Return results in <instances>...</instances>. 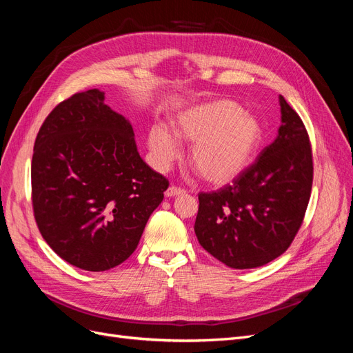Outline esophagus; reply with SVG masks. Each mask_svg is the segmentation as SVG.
Listing matches in <instances>:
<instances>
[{"label":"esophagus","mask_w":353,"mask_h":353,"mask_svg":"<svg viewBox=\"0 0 353 353\" xmlns=\"http://www.w3.org/2000/svg\"><path fill=\"white\" fill-rule=\"evenodd\" d=\"M184 193H185V191L183 188H178V187L172 185V187H169L165 191V196L166 197H176V196H181V194H184Z\"/></svg>","instance_id":"esophagus-1"}]
</instances>
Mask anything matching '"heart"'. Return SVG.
I'll use <instances>...</instances> for the list:
<instances>
[{
	"label": "heart",
	"instance_id": "b5f03b06",
	"mask_svg": "<svg viewBox=\"0 0 353 353\" xmlns=\"http://www.w3.org/2000/svg\"><path fill=\"white\" fill-rule=\"evenodd\" d=\"M172 130L179 140L193 143L191 168L205 183L215 187L236 181L249 168L262 141L259 121L227 99L181 110L172 119ZM174 136L162 125L148 130L147 144L156 168L168 169L178 159L181 147Z\"/></svg>",
	"mask_w": 353,
	"mask_h": 353
}]
</instances>
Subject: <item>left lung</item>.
I'll return each mask as SVG.
<instances>
[{"mask_svg": "<svg viewBox=\"0 0 353 353\" xmlns=\"http://www.w3.org/2000/svg\"><path fill=\"white\" fill-rule=\"evenodd\" d=\"M275 140L234 181L199 194L194 232L213 258L234 270L258 268L283 254L302 225L314 165L306 128L280 95Z\"/></svg>", "mask_w": 353, "mask_h": 353, "instance_id": "1", "label": "left lung"}]
</instances>
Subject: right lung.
Listing matches in <instances>:
<instances>
[{
    "label": "right lung",
    "mask_w": 353,
    "mask_h": 353,
    "mask_svg": "<svg viewBox=\"0 0 353 353\" xmlns=\"http://www.w3.org/2000/svg\"><path fill=\"white\" fill-rule=\"evenodd\" d=\"M32 205L61 259L100 272L126 261L169 183L137 150L125 116L88 90L56 105L37 135Z\"/></svg>",
    "instance_id": "1"
}]
</instances>
